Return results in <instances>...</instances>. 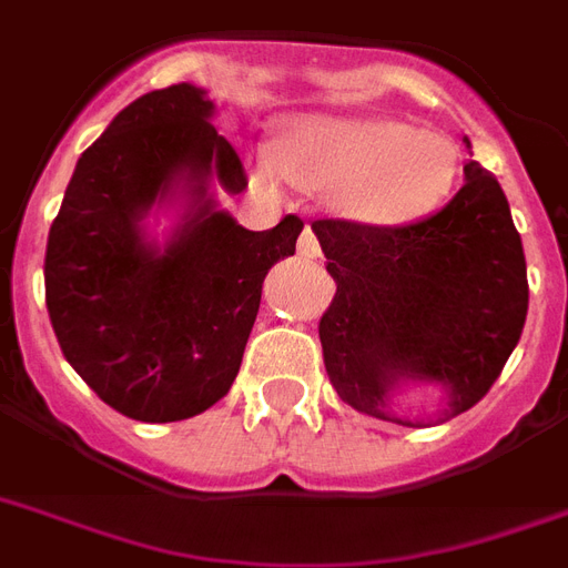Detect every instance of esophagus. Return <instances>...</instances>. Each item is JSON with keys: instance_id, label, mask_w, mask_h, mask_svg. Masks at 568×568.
Instances as JSON below:
<instances>
[{"instance_id": "34e87169", "label": "esophagus", "mask_w": 568, "mask_h": 568, "mask_svg": "<svg viewBox=\"0 0 568 568\" xmlns=\"http://www.w3.org/2000/svg\"><path fill=\"white\" fill-rule=\"evenodd\" d=\"M297 253H301L303 258H318L321 256V244H318V239H315L312 226H306V230L301 232V241H297Z\"/></svg>"}]
</instances>
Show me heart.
I'll use <instances>...</instances> for the list:
<instances>
[{"label":"heart","instance_id":"obj_1","mask_svg":"<svg viewBox=\"0 0 568 568\" xmlns=\"http://www.w3.org/2000/svg\"><path fill=\"white\" fill-rule=\"evenodd\" d=\"M258 185L329 191L338 212L368 226H400L436 212L459 176L448 135L395 118L301 114L276 144L250 150Z\"/></svg>","mask_w":568,"mask_h":568}]
</instances>
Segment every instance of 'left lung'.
<instances>
[{
  "label": "left lung",
  "instance_id": "obj_1",
  "mask_svg": "<svg viewBox=\"0 0 568 568\" xmlns=\"http://www.w3.org/2000/svg\"><path fill=\"white\" fill-rule=\"evenodd\" d=\"M463 173L454 200L422 221L312 223L336 280L318 327L329 383L383 422L422 427L466 413L519 345L528 265L510 203L477 162ZM409 382L440 392L433 419L394 413V395Z\"/></svg>",
  "mask_w": 568,
  "mask_h": 568
}]
</instances>
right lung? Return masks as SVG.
I'll use <instances>...</instances> for the list:
<instances>
[{"instance_id":"add662e5","label":"right lung","mask_w":568,"mask_h":568,"mask_svg":"<svg viewBox=\"0 0 568 568\" xmlns=\"http://www.w3.org/2000/svg\"><path fill=\"white\" fill-rule=\"evenodd\" d=\"M205 88L180 82L129 102L75 162L47 241V310L75 374L135 422H182L230 392L262 283L303 230H244L217 205L247 189L212 126ZM178 214L169 239L149 214Z\"/></svg>"}]
</instances>
